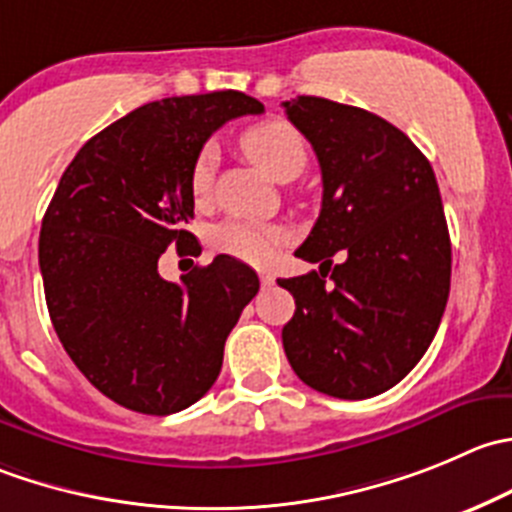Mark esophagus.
<instances>
[{
  "instance_id": "34e87169",
  "label": "esophagus",
  "mask_w": 512,
  "mask_h": 512,
  "mask_svg": "<svg viewBox=\"0 0 512 512\" xmlns=\"http://www.w3.org/2000/svg\"><path fill=\"white\" fill-rule=\"evenodd\" d=\"M260 282L262 287H272L275 285V275H270V272H260Z\"/></svg>"
}]
</instances>
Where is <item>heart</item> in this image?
Here are the masks:
<instances>
[{
  "mask_svg": "<svg viewBox=\"0 0 512 512\" xmlns=\"http://www.w3.org/2000/svg\"><path fill=\"white\" fill-rule=\"evenodd\" d=\"M240 147L275 182L295 180L307 165L305 140L292 124L282 122V119L252 124L250 130L242 132ZM215 160V147L205 145L192 162L190 192L197 202H205L210 197ZM282 240L285 235L280 227L265 225V222L225 220L212 227L210 232V242L217 252L250 262V265H267L277 255Z\"/></svg>",
  "mask_w": 512,
  "mask_h": 512,
  "instance_id": "1",
  "label": "heart"
}]
</instances>
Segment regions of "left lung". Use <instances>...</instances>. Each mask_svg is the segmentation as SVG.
Returning <instances> with one entry per match:
<instances>
[{"label":"left lung","instance_id":"1","mask_svg":"<svg viewBox=\"0 0 512 512\" xmlns=\"http://www.w3.org/2000/svg\"><path fill=\"white\" fill-rule=\"evenodd\" d=\"M282 107L322 172L320 217L295 252L320 272L277 280L295 297L285 355L317 393L375 398L418 365L448 305L453 260L435 172L367 109L322 97Z\"/></svg>","mask_w":512,"mask_h":512}]
</instances>
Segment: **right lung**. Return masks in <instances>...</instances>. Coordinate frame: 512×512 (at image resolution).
Listing matches in <instances>:
<instances>
[{"instance_id": "right-lung-1", "label": "right lung", "mask_w": 512, "mask_h": 512, "mask_svg": "<svg viewBox=\"0 0 512 512\" xmlns=\"http://www.w3.org/2000/svg\"><path fill=\"white\" fill-rule=\"evenodd\" d=\"M265 107L242 92L167 97L94 135L59 180L39 232V270L59 342L94 388L145 415L190 408L215 385L225 340L260 290L230 255L180 282L162 252L200 255L190 167L222 124Z\"/></svg>"}]
</instances>
